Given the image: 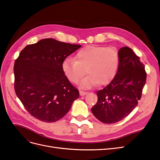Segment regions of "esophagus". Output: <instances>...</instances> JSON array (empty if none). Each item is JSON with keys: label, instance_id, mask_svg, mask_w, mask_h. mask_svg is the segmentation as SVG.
Returning <instances> with one entry per match:
<instances>
[{"label": "esophagus", "instance_id": "1", "mask_svg": "<svg viewBox=\"0 0 160 160\" xmlns=\"http://www.w3.org/2000/svg\"><path fill=\"white\" fill-rule=\"evenodd\" d=\"M79 93H80L81 96H83L86 94H88V92L84 91H79Z\"/></svg>", "mask_w": 160, "mask_h": 160}]
</instances>
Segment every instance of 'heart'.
Segmentation results:
<instances>
[{"label":"heart","mask_w":160,"mask_h":160,"mask_svg":"<svg viewBox=\"0 0 160 160\" xmlns=\"http://www.w3.org/2000/svg\"><path fill=\"white\" fill-rule=\"evenodd\" d=\"M119 58L113 48L87 46L77 52L75 58L67 57L62 62V70L71 83H77L86 69L88 75L81 80V88L90 89L99 83H109L118 70Z\"/></svg>","instance_id":"heart-1"}]
</instances>
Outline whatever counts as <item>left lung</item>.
<instances>
[{
  "label": "left lung",
  "instance_id": "left-lung-1",
  "mask_svg": "<svg viewBox=\"0 0 160 160\" xmlns=\"http://www.w3.org/2000/svg\"><path fill=\"white\" fill-rule=\"evenodd\" d=\"M119 67L114 79L97 92L98 102L91 108L95 117L104 123L123 119L138 104L147 74L139 57L128 47L118 51Z\"/></svg>",
  "mask_w": 160,
  "mask_h": 160
}]
</instances>
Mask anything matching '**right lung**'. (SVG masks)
<instances>
[{
    "label": "right lung",
    "mask_w": 160,
    "mask_h": 160,
    "mask_svg": "<svg viewBox=\"0 0 160 160\" xmlns=\"http://www.w3.org/2000/svg\"><path fill=\"white\" fill-rule=\"evenodd\" d=\"M81 47L45 38L20 52L14 65V89L34 118L55 122L63 118L79 98V91L67 78L61 65Z\"/></svg>",
    "instance_id": "right-lung-1"
}]
</instances>
